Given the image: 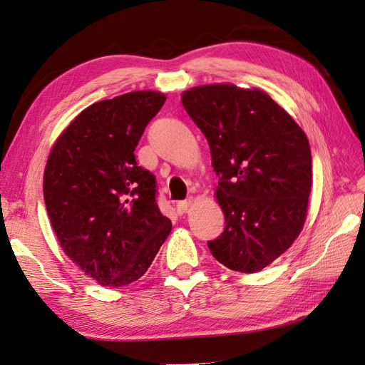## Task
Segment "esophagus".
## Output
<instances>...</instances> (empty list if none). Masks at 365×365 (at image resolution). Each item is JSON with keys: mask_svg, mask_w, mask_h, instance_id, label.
Here are the masks:
<instances>
[{"mask_svg": "<svg viewBox=\"0 0 365 365\" xmlns=\"http://www.w3.org/2000/svg\"><path fill=\"white\" fill-rule=\"evenodd\" d=\"M193 202V197H187V200H182V201H178L176 202V210H178L180 213H184L187 208H189Z\"/></svg>", "mask_w": 365, "mask_h": 365, "instance_id": "1", "label": "esophagus"}]
</instances>
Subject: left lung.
I'll use <instances>...</instances> for the list:
<instances>
[{"label":"left lung","instance_id":"8db88e82","mask_svg":"<svg viewBox=\"0 0 365 365\" xmlns=\"http://www.w3.org/2000/svg\"><path fill=\"white\" fill-rule=\"evenodd\" d=\"M182 106L205 135L219 176L224 233L213 257L257 272L288 250L304 225L312 185L309 141L294 118L260 90L216 83L187 90Z\"/></svg>","mask_w":365,"mask_h":365}]
</instances>
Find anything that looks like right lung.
I'll list each match as a JSON object with an SVG mask.
<instances>
[{
	"instance_id": "1",
	"label": "right lung",
	"mask_w": 365,
	"mask_h": 365,
	"mask_svg": "<svg viewBox=\"0 0 365 365\" xmlns=\"http://www.w3.org/2000/svg\"><path fill=\"white\" fill-rule=\"evenodd\" d=\"M165 96L134 91L96 102L54 143L43 172V201L65 254L98 284L138 280L172 222L157 204L153 173L134 150Z\"/></svg>"
}]
</instances>
